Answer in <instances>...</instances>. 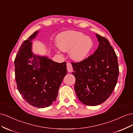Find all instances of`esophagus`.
Here are the masks:
<instances>
[{"mask_svg": "<svg viewBox=\"0 0 133 133\" xmlns=\"http://www.w3.org/2000/svg\"><path fill=\"white\" fill-rule=\"evenodd\" d=\"M67 70L69 72H71L73 71V67L71 63L68 62L67 63Z\"/></svg>", "mask_w": 133, "mask_h": 133, "instance_id": "esophagus-1", "label": "esophagus"}]
</instances>
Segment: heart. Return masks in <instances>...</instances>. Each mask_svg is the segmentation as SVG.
Returning a JSON list of instances; mask_svg holds the SVG:
<instances>
[{
	"label": "heart",
	"mask_w": 133,
	"mask_h": 133,
	"mask_svg": "<svg viewBox=\"0 0 133 133\" xmlns=\"http://www.w3.org/2000/svg\"><path fill=\"white\" fill-rule=\"evenodd\" d=\"M57 44L63 51H70L73 59L80 61L89 54L92 47V42L81 32L69 31L60 34L57 37Z\"/></svg>",
	"instance_id": "obj_1"
}]
</instances>
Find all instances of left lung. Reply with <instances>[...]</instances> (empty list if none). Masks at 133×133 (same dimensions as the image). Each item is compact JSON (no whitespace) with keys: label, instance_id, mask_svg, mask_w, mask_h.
I'll return each mask as SVG.
<instances>
[{"label":"left lung","instance_id":"left-lung-1","mask_svg":"<svg viewBox=\"0 0 133 133\" xmlns=\"http://www.w3.org/2000/svg\"><path fill=\"white\" fill-rule=\"evenodd\" d=\"M96 51L79 62H71L76 79L75 91L79 100L89 106L105 102L111 95L119 73L117 56L109 41L96 34Z\"/></svg>","mask_w":133,"mask_h":133}]
</instances>
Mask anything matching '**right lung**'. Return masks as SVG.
<instances>
[{"label":"right lung","mask_w":133,"mask_h":133,"mask_svg":"<svg viewBox=\"0 0 133 133\" xmlns=\"http://www.w3.org/2000/svg\"><path fill=\"white\" fill-rule=\"evenodd\" d=\"M38 32L21 45L14 60L15 77L23 98L33 107L44 108L56 100L67 69L66 62H55L33 54L31 41Z\"/></svg>","instance_id":"add662e5"}]
</instances>
